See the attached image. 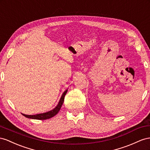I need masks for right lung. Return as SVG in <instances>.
<instances>
[{
	"label": "right lung",
	"instance_id": "add662e5",
	"mask_svg": "<svg viewBox=\"0 0 150 150\" xmlns=\"http://www.w3.org/2000/svg\"><path fill=\"white\" fill-rule=\"evenodd\" d=\"M67 91H68V90H66V91L63 92V93L62 94V96L60 98V99H59V101L58 102V105H57L56 108L53 109V110L48 111V112H47L38 114H36V115H26V114H22L25 117L30 118V119H39V120H45V119H48L53 117V116H54L55 115L57 114L58 112H59V110H60L61 107L63 103L64 99H65V96L66 95Z\"/></svg>",
	"mask_w": 150,
	"mask_h": 150
}]
</instances>
